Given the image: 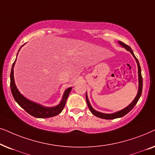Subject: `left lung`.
Wrapping results in <instances>:
<instances>
[{
  "label": "left lung",
  "instance_id": "obj_1",
  "mask_svg": "<svg viewBox=\"0 0 155 155\" xmlns=\"http://www.w3.org/2000/svg\"><path fill=\"white\" fill-rule=\"evenodd\" d=\"M118 44H119L120 46H122L123 47H124L125 48H126L127 51H130L131 53V54L133 55V56L135 58V61H136L137 65V68H138V82H139L138 91H137V94L136 95V97H135V98L134 99V100H133L132 102H131L130 104L128 106V107H126L124 109L120 110V111H117V112H116V113H114V114H104V113H101V112H99V111H96V110H94L92 107V106H91L90 101H89V99H88L87 95V93H86L87 104V106H88L89 109H90V111L92 112V114H93V115L97 116V117L104 118V119H115V118L123 117V116L126 115L128 112H130L131 110L133 109V107H135L137 101H138L140 97L141 94H142V90H143V78H142L141 68H140V63H139L138 60H137L136 57L135 56V55H134V54H133V51H132V49H131V48L130 47V46L126 45V44L124 43V42L120 41H118Z\"/></svg>",
  "mask_w": 155,
  "mask_h": 155
}]
</instances>
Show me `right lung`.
I'll return each mask as SVG.
<instances>
[{
  "mask_svg": "<svg viewBox=\"0 0 155 155\" xmlns=\"http://www.w3.org/2000/svg\"><path fill=\"white\" fill-rule=\"evenodd\" d=\"M23 45H24V44H23ZM23 45L20 48L18 52L20 51V48L22 47ZM17 56H18V55H17ZM16 59L12 65L11 73H10V89H11L12 96H13L16 102L18 103L23 109H25L29 114H30L31 116H32L36 118H50L60 114L61 112L63 111V109H64L65 103H66L67 99L68 97V95L72 90V87L68 88L67 90L65 91L63 98L61 99L60 104H59L58 105L56 106V107H45L41 106V104H39L35 103L34 102V101L29 100V99L25 98L22 94H20V92H19L18 88H17L15 83L13 68L15 64Z\"/></svg>",
  "mask_w": 155,
  "mask_h": 155,
  "instance_id": "right-lung-1",
  "label": "right lung"
}]
</instances>
